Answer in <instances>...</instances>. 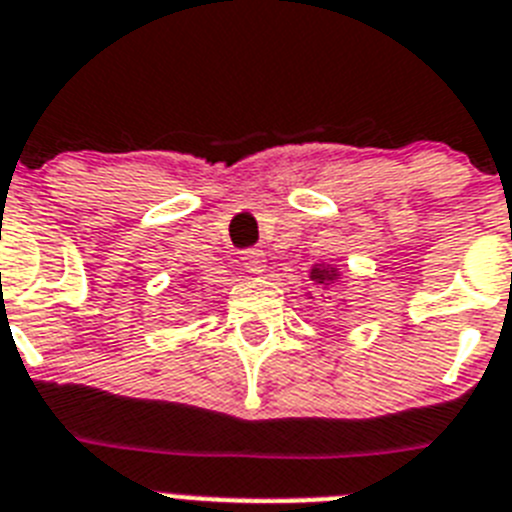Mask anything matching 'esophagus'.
Masks as SVG:
<instances>
[{
    "instance_id": "esophagus-1",
    "label": "esophagus",
    "mask_w": 512,
    "mask_h": 512,
    "mask_svg": "<svg viewBox=\"0 0 512 512\" xmlns=\"http://www.w3.org/2000/svg\"><path fill=\"white\" fill-rule=\"evenodd\" d=\"M242 268L252 276H260L265 270V255L260 249H247V252H242Z\"/></svg>"
}]
</instances>
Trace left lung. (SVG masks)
Here are the masks:
<instances>
[{"mask_svg": "<svg viewBox=\"0 0 512 512\" xmlns=\"http://www.w3.org/2000/svg\"><path fill=\"white\" fill-rule=\"evenodd\" d=\"M338 278H341V270H338L336 265L317 263V265H312V270H309V281L315 283V286H322V289H330V286H333Z\"/></svg>", "mask_w": 512, "mask_h": 512, "instance_id": "1", "label": "left lung"}]
</instances>
